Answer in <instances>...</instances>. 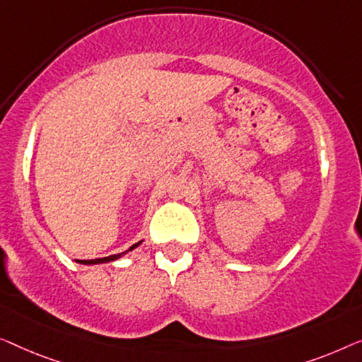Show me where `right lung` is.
<instances>
[{"label": "right lung", "mask_w": 362, "mask_h": 362, "mask_svg": "<svg viewBox=\"0 0 362 362\" xmlns=\"http://www.w3.org/2000/svg\"><path fill=\"white\" fill-rule=\"evenodd\" d=\"M141 244V241L139 243H136V244H132V246L129 247V251H132V249L134 247H137ZM128 251H124V252H121V254H113V256H108V257H100V259H86V261H77V262H80V264H101V262H111V261H115V259H119L121 256H123V254H126Z\"/></svg>", "instance_id": "1"}]
</instances>
